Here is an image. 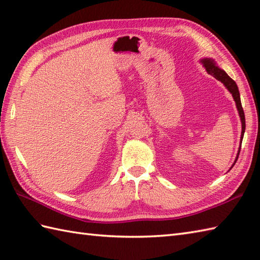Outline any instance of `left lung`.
<instances>
[{"mask_svg":"<svg viewBox=\"0 0 260 260\" xmlns=\"http://www.w3.org/2000/svg\"><path fill=\"white\" fill-rule=\"evenodd\" d=\"M200 61L202 62L203 67L206 68L207 73L209 75L213 76L215 79L221 81L222 84L224 85V87L227 88V89L229 90V92L233 95L234 97V101L236 103V106H237V109H238V113H239V117H240V120H241V136H240V146H239V150H238V153H237V156H236V159L235 162L233 164V167L235 165V163L237 162V159H238V156H239V153H240V148H241V142H242V139H244V134H245V129H246V120H245V113H244V109H242V106H241V102H240V93H239V90H238V86H237L236 82L230 78V77L227 75V73H225L224 70L220 69L217 64H215V61L213 59L211 58H203L201 59ZM233 167H231L230 169H233Z\"/></svg>","mask_w":260,"mask_h":260,"instance_id":"obj_1","label":"left lung"}]
</instances>
